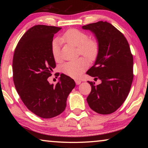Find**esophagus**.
<instances>
[{
  "mask_svg": "<svg viewBox=\"0 0 148 148\" xmlns=\"http://www.w3.org/2000/svg\"><path fill=\"white\" fill-rule=\"evenodd\" d=\"M75 83H76L77 85H79L81 83H82V81L79 80V79H76L75 80Z\"/></svg>",
  "mask_w": 148,
  "mask_h": 148,
  "instance_id": "obj_1",
  "label": "esophagus"
}]
</instances>
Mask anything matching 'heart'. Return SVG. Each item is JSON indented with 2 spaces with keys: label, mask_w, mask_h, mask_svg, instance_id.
Masks as SVG:
<instances>
[{
  "label": "heart",
  "mask_w": 148,
  "mask_h": 148,
  "mask_svg": "<svg viewBox=\"0 0 148 148\" xmlns=\"http://www.w3.org/2000/svg\"><path fill=\"white\" fill-rule=\"evenodd\" d=\"M60 41L77 47L78 53L85 56L87 59L92 61L97 58L99 53V44L96 40L90 39L88 34L77 29H68L60 38ZM52 54L56 62L60 61V44L58 40L52 42ZM88 67V62L84 58L66 62L62 66V71L66 75L73 78H78L82 75Z\"/></svg>",
  "instance_id": "obj_1"
}]
</instances>
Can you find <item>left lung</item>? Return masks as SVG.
<instances>
[{"mask_svg": "<svg viewBox=\"0 0 148 148\" xmlns=\"http://www.w3.org/2000/svg\"><path fill=\"white\" fill-rule=\"evenodd\" d=\"M95 34L99 44L96 62L88 71L89 75L100 79L96 85L88 82L92 91L87 98L93 110L102 114L114 112L123 104L133 79V58L126 38L112 24L98 21L82 26Z\"/></svg>", "mask_w": 148, "mask_h": 148, "instance_id": "8db88e82", "label": "left lung"}]
</instances>
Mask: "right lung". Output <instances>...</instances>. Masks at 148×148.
<instances>
[{
  "instance_id": "obj_1",
  "label": "right lung",
  "mask_w": 148,
  "mask_h": 148,
  "mask_svg": "<svg viewBox=\"0 0 148 148\" xmlns=\"http://www.w3.org/2000/svg\"><path fill=\"white\" fill-rule=\"evenodd\" d=\"M60 29L34 25L21 38L13 55V78L16 90L25 106L44 119L63 112L69 94L75 86L74 80L64 74H60L56 86L48 81L56 67L51 50L52 40Z\"/></svg>"
}]
</instances>
